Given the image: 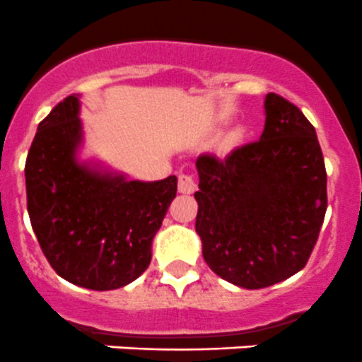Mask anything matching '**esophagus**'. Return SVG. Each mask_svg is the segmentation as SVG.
Instances as JSON below:
<instances>
[{
	"label": "esophagus",
	"mask_w": 362,
	"mask_h": 362,
	"mask_svg": "<svg viewBox=\"0 0 362 362\" xmlns=\"http://www.w3.org/2000/svg\"><path fill=\"white\" fill-rule=\"evenodd\" d=\"M177 189L181 193H193L197 189V182L192 174H180L177 177Z\"/></svg>",
	"instance_id": "obj_1"
}]
</instances>
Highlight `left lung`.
Wrapping results in <instances>:
<instances>
[{"label": "left lung", "instance_id": "1", "mask_svg": "<svg viewBox=\"0 0 362 362\" xmlns=\"http://www.w3.org/2000/svg\"><path fill=\"white\" fill-rule=\"evenodd\" d=\"M260 141L197 158L195 230L220 278L264 288L306 266L327 209V174L315 128L288 100L267 93Z\"/></svg>", "mask_w": 362, "mask_h": 362}]
</instances>
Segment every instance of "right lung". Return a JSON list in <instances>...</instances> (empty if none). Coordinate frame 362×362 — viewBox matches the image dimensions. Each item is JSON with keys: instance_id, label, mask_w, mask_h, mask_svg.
<instances>
[{"instance_id": "1", "label": "right lung", "mask_w": 362, "mask_h": 362, "mask_svg": "<svg viewBox=\"0 0 362 362\" xmlns=\"http://www.w3.org/2000/svg\"><path fill=\"white\" fill-rule=\"evenodd\" d=\"M78 96L61 100L38 124L26 158L31 227L52 269L70 284L112 291L151 262V243L177 192V177L142 182L75 162Z\"/></svg>"}]
</instances>
